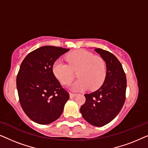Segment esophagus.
Masks as SVG:
<instances>
[{
  "label": "esophagus",
  "instance_id": "esophagus-1",
  "mask_svg": "<svg viewBox=\"0 0 148 148\" xmlns=\"http://www.w3.org/2000/svg\"><path fill=\"white\" fill-rule=\"evenodd\" d=\"M69 94H70L71 98H73V97H75V96H77V94H75V93H72V92H70Z\"/></svg>",
  "mask_w": 148,
  "mask_h": 148
}]
</instances>
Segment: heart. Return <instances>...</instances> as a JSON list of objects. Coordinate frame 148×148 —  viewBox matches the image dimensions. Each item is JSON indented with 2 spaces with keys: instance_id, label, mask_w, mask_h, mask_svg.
<instances>
[{
  "instance_id": "b5f03b06",
  "label": "heart",
  "mask_w": 148,
  "mask_h": 148,
  "mask_svg": "<svg viewBox=\"0 0 148 148\" xmlns=\"http://www.w3.org/2000/svg\"><path fill=\"white\" fill-rule=\"evenodd\" d=\"M68 64L58 60L52 65V72L56 79L63 85H68L74 78V72H77L79 79L73 84L72 89L75 91L91 90L100 88L106 77L105 60L99 56L86 50H77L66 54Z\"/></svg>"
}]
</instances>
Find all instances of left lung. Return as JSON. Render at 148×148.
<instances>
[{"mask_svg":"<svg viewBox=\"0 0 148 148\" xmlns=\"http://www.w3.org/2000/svg\"><path fill=\"white\" fill-rule=\"evenodd\" d=\"M106 64V77L96 92L86 94V102L81 106L82 116L91 125L102 127L112 121L120 112L126 98L127 78L122 64L107 50L96 48Z\"/></svg>","mask_w":148,"mask_h":148,"instance_id":"left-lung-1","label":"left lung"}]
</instances>
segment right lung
<instances>
[{
    "mask_svg": "<svg viewBox=\"0 0 148 148\" xmlns=\"http://www.w3.org/2000/svg\"><path fill=\"white\" fill-rule=\"evenodd\" d=\"M69 48L45 46L27 54L17 76L19 102L27 116L40 125L59 118L69 94L52 72V65Z\"/></svg>",
    "mask_w": 148,
    "mask_h": 148,
    "instance_id": "1",
    "label": "right lung"
}]
</instances>
